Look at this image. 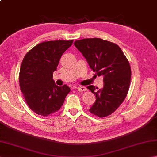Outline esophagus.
<instances>
[{
	"instance_id": "esophagus-1",
	"label": "esophagus",
	"mask_w": 157,
	"mask_h": 157,
	"mask_svg": "<svg viewBox=\"0 0 157 157\" xmlns=\"http://www.w3.org/2000/svg\"><path fill=\"white\" fill-rule=\"evenodd\" d=\"M77 88V90H78L79 92L86 91V90H87L86 87H84V86H80V87H78V88Z\"/></svg>"
}]
</instances>
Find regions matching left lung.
Here are the masks:
<instances>
[{
	"label": "left lung",
	"instance_id": "8db88e82",
	"mask_svg": "<svg viewBox=\"0 0 157 157\" xmlns=\"http://www.w3.org/2000/svg\"><path fill=\"white\" fill-rule=\"evenodd\" d=\"M74 45L93 71L98 76H104L103 88L96 90L98 88L92 85L87 88L96 98L90 112L105 117L116 111L128 92L132 75L128 60L117 44L101 38L79 40Z\"/></svg>",
	"mask_w": 157,
	"mask_h": 157
}]
</instances>
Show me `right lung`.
<instances>
[{"instance_id":"obj_1","label":"right lung","mask_w":157,"mask_h":157,"mask_svg":"<svg viewBox=\"0 0 157 157\" xmlns=\"http://www.w3.org/2000/svg\"><path fill=\"white\" fill-rule=\"evenodd\" d=\"M73 42L59 40L40 43L23 58L19 75L20 89L36 114L47 117L58 111L70 92L67 85L56 86L52 78L62 55Z\"/></svg>"}]
</instances>
